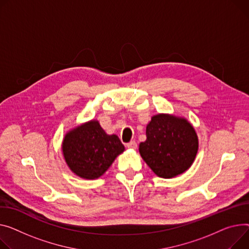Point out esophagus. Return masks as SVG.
Segmentation results:
<instances>
[{"mask_svg":"<svg viewBox=\"0 0 249 249\" xmlns=\"http://www.w3.org/2000/svg\"><path fill=\"white\" fill-rule=\"evenodd\" d=\"M126 147L130 148V149H136L137 148V143L135 141H131V142L126 144Z\"/></svg>","mask_w":249,"mask_h":249,"instance_id":"1","label":"esophagus"}]
</instances>
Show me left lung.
Masks as SVG:
<instances>
[{
    "instance_id": "obj_1",
    "label": "left lung",
    "mask_w": 249,
    "mask_h": 249,
    "mask_svg": "<svg viewBox=\"0 0 249 249\" xmlns=\"http://www.w3.org/2000/svg\"><path fill=\"white\" fill-rule=\"evenodd\" d=\"M146 141L139 145L143 160L159 177L172 178L185 172L198 151V137L184 118L157 114L146 127Z\"/></svg>"
}]
</instances>
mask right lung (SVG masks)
<instances>
[{
    "label": "right lung",
    "mask_w": 249,
    "mask_h": 249,
    "mask_svg": "<svg viewBox=\"0 0 249 249\" xmlns=\"http://www.w3.org/2000/svg\"><path fill=\"white\" fill-rule=\"evenodd\" d=\"M62 150L72 172L81 178L96 179L125 148L117 135H108L98 121L91 120L65 135Z\"/></svg>",
    "instance_id": "obj_1"
}]
</instances>
